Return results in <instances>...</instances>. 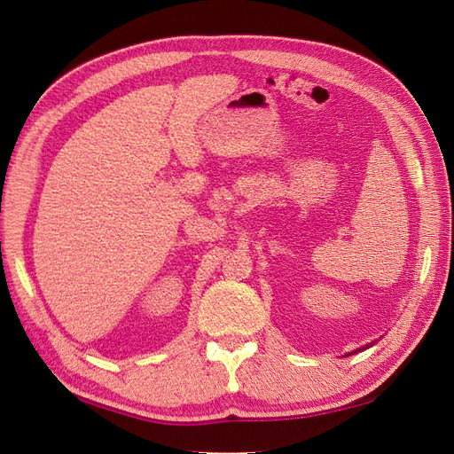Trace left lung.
Returning <instances> with one entry per match:
<instances>
[{"mask_svg": "<svg viewBox=\"0 0 454 454\" xmlns=\"http://www.w3.org/2000/svg\"><path fill=\"white\" fill-rule=\"evenodd\" d=\"M370 345H373V343H370ZM365 347H368V345H365ZM365 347H362V348H358V350H364ZM355 353H356V350H355Z\"/></svg>", "mask_w": 454, "mask_h": 454, "instance_id": "8db88e82", "label": "left lung"}]
</instances>
